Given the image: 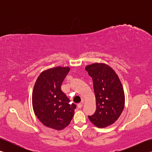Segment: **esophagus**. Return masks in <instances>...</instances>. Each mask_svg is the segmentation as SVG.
Masks as SVG:
<instances>
[{
    "label": "esophagus",
    "mask_w": 152,
    "mask_h": 152,
    "mask_svg": "<svg viewBox=\"0 0 152 152\" xmlns=\"http://www.w3.org/2000/svg\"><path fill=\"white\" fill-rule=\"evenodd\" d=\"M83 105V101H82L81 103H79V104H78V108H82Z\"/></svg>",
    "instance_id": "obj_1"
}]
</instances>
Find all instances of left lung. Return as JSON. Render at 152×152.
<instances>
[{"mask_svg": "<svg viewBox=\"0 0 152 152\" xmlns=\"http://www.w3.org/2000/svg\"><path fill=\"white\" fill-rule=\"evenodd\" d=\"M93 82L96 111L88 116L96 127L104 128L114 124L124 110L125 93L117 74L105 63H93L86 66Z\"/></svg>", "mask_w": 152, "mask_h": 152, "instance_id": "8db88e82", "label": "left lung"}]
</instances>
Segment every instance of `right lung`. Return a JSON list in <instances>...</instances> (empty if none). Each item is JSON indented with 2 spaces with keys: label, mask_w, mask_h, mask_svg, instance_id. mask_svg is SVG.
<instances>
[{
  "label": "right lung",
  "mask_w": 152,
  "mask_h": 152,
  "mask_svg": "<svg viewBox=\"0 0 152 152\" xmlns=\"http://www.w3.org/2000/svg\"><path fill=\"white\" fill-rule=\"evenodd\" d=\"M69 66H57L42 72L34 83L32 104L35 115L46 127L62 130L70 124L76 104L61 91Z\"/></svg>",
  "instance_id": "1"
}]
</instances>
